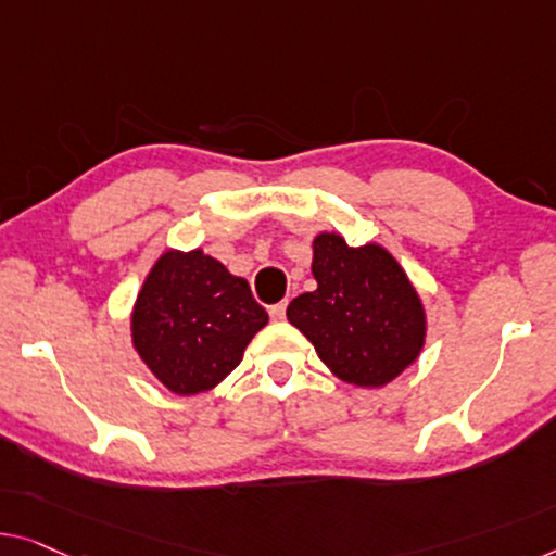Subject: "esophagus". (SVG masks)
I'll use <instances>...</instances> for the list:
<instances>
[{"label":"esophagus","mask_w":556,"mask_h":556,"mask_svg":"<svg viewBox=\"0 0 556 556\" xmlns=\"http://www.w3.org/2000/svg\"><path fill=\"white\" fill-rule=\"evenodd\" d=\"M269 314H271V319H285V314H287V302H277V304H271V306H269Z\"/></svg>","instance_id":"obj_1"}]
</instances>
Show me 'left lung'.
<instances>
[{"label": "left lung", "instance_id": "obj_1", "mask_svg": "<svg viewBox=\"0 0 556 556\" xmlns=\"http://www.w3.org/2000/svg\"><path fill=\"white\" fill-rule=\"evenodd\" d=\"M314 292L287 306V319L344 382L382 387L419 357L425 309L396 260L379 244L314 239Z\"/></svg>", "mask_w": 556, "mask_h": 556}]
</instances>
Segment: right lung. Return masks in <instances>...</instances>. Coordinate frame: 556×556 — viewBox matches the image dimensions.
Instances as JSON below:
<instances>
[{
	"label": "right lung",
	"mask_w": 556,
	"mask_h": 556,
	"mask_svg": "<svg viewBox=\"0 0 556 556\" xmlns=\"http://www.w3.org/2000/svg\"><path fill=\"white\" fill-rule=\"evenodd\" d=\"M247 279L202 250L167 252L149 271L131 314V339L174 394L217 387L267 325Z\"/></svg>",
	"instance_id": "obj_1"
}]
</instances>
